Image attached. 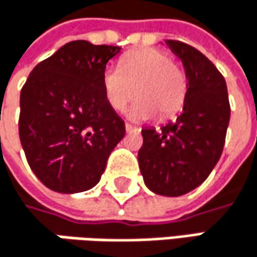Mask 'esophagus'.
I'll return each mask as SVG.
<instances>
[{
    "instance_id": "1",
    "label": "esophagus",
    "mask_w": 257,
    "mask_h": 257,
    "mask_svg": "<svg viewBox=\"0 0 257 257\" xmlns=\"http://www.w3.org/2000/svg\"><path fill=\"white\" fill-rule=\"evenodd\" d=\"M125 129H126V132H138V131H140V128H137V126H132V125H129V123H126V125H125Z\"/></svg>"
}]
</instances>
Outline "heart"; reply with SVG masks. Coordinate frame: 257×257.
<instances>
[{"label": "heart", "mask_w": 257, "mask_h": 257, "mask_svg": "<svg viewBox=\"0 0 257 257\" xmlns=\"http://www.w3.org/2000/svg\"><path fill=\"white\" fill-rule=\"evenodd\" d=\"M102 89L108 105L120 111L138 98L128 110L131 120L141 122L159 114L168 119L183 108L187 95L184 70L159 49H138L120 59L119 68L108 67L102 74Z\"/></svg>", "instance_id": "1"}]
</instances>
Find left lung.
Segmentation results:
<instances>
[{"label":"left lung","instance_id":"left-lung-1","mask_svg":"<svg viewBox=\"0 0 257 257\" xmlns=\"http://www.w3.org/2000/svg\"><path fill=\"white\" fill-rule=\"evenodd\" d=\"M187 78L183 111L174 123L144 128L138 152L146 186L162 196H181L210 176L223 152L231 107L228 87L214 64L195 47L165 40Z\"/></svg>","mask_w":257,"mask_h":257}]
</instances>
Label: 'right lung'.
I'll return each instance as SVG.
<instances>
[{"label": "right lung", "instance_id": "right-lung-1", "mask_svg": "<svg viewBox=\"0 0 257 257\" xmlns=\"http://www.w3.org/2000/svg\"><path fill=\"white\" fill-rule=\"evenodd\" d=\"M117 46L77 40L40 62L21 92L19 137L38 180L59 193L92 189L125 137L108 105L102 74Z\"/></svg>", "mask_w": 257, "mask_h": 257}]
</instances>
